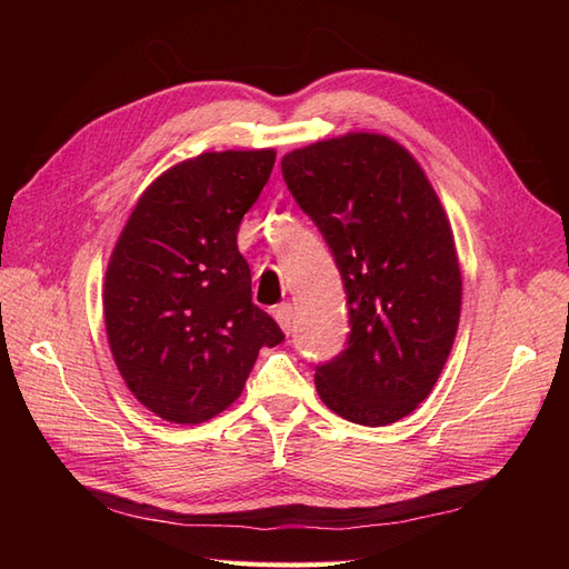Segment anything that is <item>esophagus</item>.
Masks as SVG:
<instances>
[{
  "label": "esophagus",
  "instance_id": "1",
  "mask_svg": "<svg viewBox=\"0 0 569 569\" xmlns=\"http://www.w3.org/2000/svg\"><path fill=\"white\" fill-rule=\"evenodd\" d=\"M273 318L278 320V325H281L283 332L288 335V332H291V328H293V306L291 303L276 306L273 308Z\"/></svg>",
  "mask_w": 569,
  "mask_h": 569
}]
</instances>
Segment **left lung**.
Instances as JSON below:
<instances>
[{"label":"left lung","mask_w":569,"mask_h":569,"mask_svg":"<svg viewBox=\"0 0 569 569\" xmlns=\"http://www.w3.org/2000/svg\"><path fill=\"white\" fill-rule=\"evenodd\" d=\"M281 171L347 293V347L316 367V389L349 422L389 426L426 401L457 335L462 273L440 198L401 143L367 131L286 153Z\"/></svg>","instance_id":"1"}]
</instances>
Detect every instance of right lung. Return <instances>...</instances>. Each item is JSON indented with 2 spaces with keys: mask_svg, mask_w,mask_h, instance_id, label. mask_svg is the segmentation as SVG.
<instances>
[{
  "mask_svg": "<svg viewBox=\"0 0 569 569\" xmlns=\"http://www.w3.org/2000/svg\"><path fill=\"white\" fill-rule=\"evenodd\" d=\"M273 149L210 151L143 190L104 276V325L129 391L168 422L196 426L232 406L261 347L283 342L251 303L237 249Z\"/></svg>",
  "mask_w": 569,
  "mask_h": 569,
  "instance_id": "obj_1",
  "label": "right lung"
}]
</instances>
